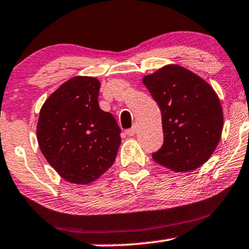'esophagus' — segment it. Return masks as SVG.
<instances>
[{"label":"esophagus","instance_id":"obj_1","mask_svg":"<svg viewBox=\"0 0 249 249\" xmlns=\"http://www.w3.org/2000/svg\"><path fill=\"white\" fill-rule=\"evenodd\" d=\"M135 133H136V127H135V125H134V127H132V128H129V129L125 130V134H127L128 136L135 135Z\"/></svg>","mask_w":249,"mask_h":249}]
</instances>
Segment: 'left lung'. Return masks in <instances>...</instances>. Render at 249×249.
<instances>
[{"mask_svg":"<svg viewBox=\"0 0 249 249\" xmlns=\"http://www.w3.org/2000/svg\"><path fill=\"white\" fill-rule=\"evenodd\" d=\"M161 110L164 145L154 161L175 172H191L213 156L223 129L217 93L195 72L168 64L142 77Z\"/></svg>","mask_w":249,"mask_h":249,"instance_id":"1","label":"left lung"}]
</instances>
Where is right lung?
I'll return each mask as SVG.
<instances>
[{
  "label": "right lung",
  "mask_w": 249,
  "mask_h": 249,
  "mask_svg": "<svg viewBox=\"0 0 249 249\" xmlns=\"http://www.w3.org/2000/svg\"><path fill=\"white\" fill-rule=\"evenodd\" d=\"M100 88L95 77H72L40 109V151L69 183L85 185L100 178L114 164L121 143L116 120L100 108Z\"/></svg>",
  "instance_id": "1"
}]
</instances>
